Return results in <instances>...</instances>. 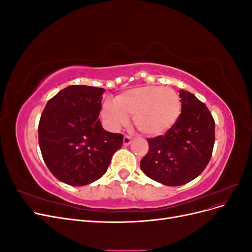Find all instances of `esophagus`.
<instances>
[{"label":"esophagus","instance_id":"obj_1","mask_svg":"<svg viewBox=\"0 0 252 252\" xmlns=\"http://www.w3.org/2000/svg\"><path fill=\"white\" fill-rule=\"evenodd\" d=\"M123 143H124L125 146H128V145L131 143V138H130V136H129V135H125L124 139H123Z\"/></svg>","mask_w":252,"mask_h":252}]
</instances>
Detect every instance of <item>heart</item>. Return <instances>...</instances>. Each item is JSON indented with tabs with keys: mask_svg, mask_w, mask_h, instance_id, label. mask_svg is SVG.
<instances>
[{
	"mask_svg": "<svg viewBox=\"0 0 252 252\" xmlns=\"http://www.w3.org/2000/svg\"><path fill=\"white\" fill-rule=\"evenodd\" d=\"M181 98L172 88L141 86L118 94L112 102H105L102 117L107 125L117 129L133 116L139 130L150 136L163 135L177 123L181 114Z\"/></svg>",
	"mask_w": 252,
	"mask_h": 252,
	"instance_id": "b5f03b06",
	"label": "heart"
}]
</instances>
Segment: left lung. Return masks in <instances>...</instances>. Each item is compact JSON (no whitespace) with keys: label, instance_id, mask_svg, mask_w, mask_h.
Here are the masks:
<instances>
[{"label":"left lung","instance_id":"left-lung-1","mask_svg":"<svg viewBox=\"0 0 252 252\" xmlns=\"http://www.w3.org/2000/svg\"><path fill=\"white\" fill-rule=\"evenodd\" d=\"M179 94L178 122L165 135L147 139L148 154L140 164L148 178L166 186H181L199 177L215 145V121L208 108L189 91Z\"/></svg>","mask_w":252,"mask_h":252}]
</instances>
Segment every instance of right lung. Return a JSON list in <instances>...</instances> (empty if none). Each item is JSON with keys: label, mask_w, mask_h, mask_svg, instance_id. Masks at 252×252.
I'll return each mask as SVG.
<instances>
[{"label": "right lung", "mask_w": 252, "mask_h": 252, "mask_svg": "<svg viewBox=\"0 0 252 252\" xmlns=\"http://www.w3.org/2000/svg\"><path fill=\"white\" fill-rule=\"evenodd\" d=\"M104 88L71 85L45 106L39 123L44 162L55 177L71 186H85L107 171L123 135L106 131L98 114Z\"/></svg>", "instance_id": "obj_1"}]
</instances>
